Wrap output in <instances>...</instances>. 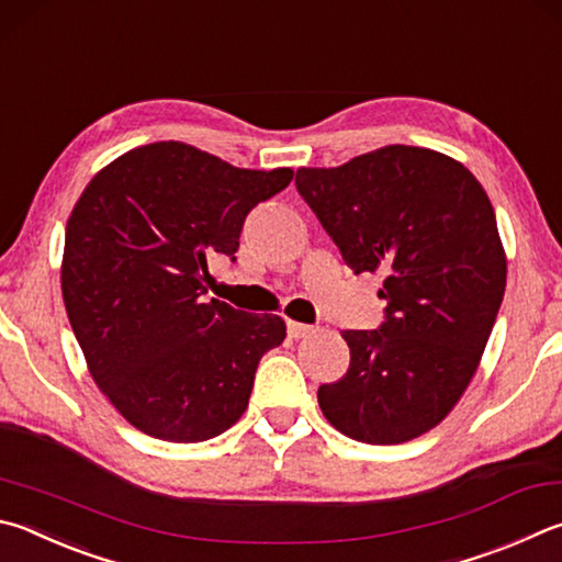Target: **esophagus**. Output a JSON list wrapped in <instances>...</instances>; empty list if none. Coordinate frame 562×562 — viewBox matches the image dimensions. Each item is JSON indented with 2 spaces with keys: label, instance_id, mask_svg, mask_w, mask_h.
I'll list each match as a JSON object with an SVG mask.
<instances>
[{
  "label": "esophagus",
  "instance_id": "esophagus-1",
  "mask_svg": "<svg viewBox=\"0 0 562 562\" xmlns=\"http://www.w3.org/2000/svg\"><path fill=\"white\" fill-rule=\"evenodd\" d=\"M316 329L312 324H300V322H288V334L290 339H304V336H312Z\"/></svg>",
  "mask_w": 562,
  "mask_h": 562
}]
</instances>
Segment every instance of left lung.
<instances>
[{"label":"left lung","instance_id":"left-lung-1","mask_svg":"<svg viewBox=\"0 0 562 562\" xmlns=\"http://www.w3.org/2000/svg\"><path fill=\"white\" fill-rule=\"evenodd\" d=\"M294 183L356 274L385 272L383 322L341 334L351 363L316 393L324 417L369 445L432 430L472 381L504 300L486 191L459 161L407 145L300 169Z\"/></svg>","mask_w":562,"mask_h":562}]
</instances>
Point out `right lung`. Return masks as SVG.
I'll use <instances>...</instances> for the list:
<instances>
[{"instance_id":"right-lung-1","label":"right lung","mask_w":562,"mask_h":562,"mask_svg":"<svg viewBox=\"0 0 562 562\" xmlns=\"http://www.w3.org/2000/svg\"><path fill=\"white\" fill-rule=\"evenodd\" d=\"M292 169H238L183 142L127 151L88 183L66 226L60 290L90 375L127 423L203 442L246 413L284 322L209 300V262Z\"/></svg>"}]
</instances>
